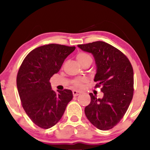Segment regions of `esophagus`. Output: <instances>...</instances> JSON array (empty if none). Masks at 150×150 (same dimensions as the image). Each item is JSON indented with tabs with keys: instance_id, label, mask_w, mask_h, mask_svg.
Masks as SVG:
<instances>
[{
	"instance_id": "34e87169",
	"label": "esophagus",
	"mask_w": 150,
	"mask_h": 150,
	"mask_svg": "<svg viewBox=\"0 0 150 150\" xmlns=\"http://www.w3.org/2000/svg\"><path fill=\"white\" fill-rule=\"evenodd\" d=\"M80 91H77V90H73V96L74 97H77V96H78L79 94H80Z\"/></svg>"
}]
</instances>
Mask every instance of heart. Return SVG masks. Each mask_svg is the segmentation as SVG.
<instances>
[{
    "instance_id": "b5f03b06",
    "label": "heart",
    "mask_w": 150,
    "mask_h": 150,
    "mask_svg": "<svg viewBox=\"0 0 150 150\" xmlns=\"http://www.w3.org/2000/svg\"><path fill=\"white\" fill-rule=\"evenodd\" d=\"M76 58L78 61V63L80 65L83 64V63H86V62L88 61H92V58L88 53H85V52H80L77 53ZM85 81L84 79H77V80H74L73 82V85L75 87H80L82 86V82Z\"/></svg>"
}]
</instances>
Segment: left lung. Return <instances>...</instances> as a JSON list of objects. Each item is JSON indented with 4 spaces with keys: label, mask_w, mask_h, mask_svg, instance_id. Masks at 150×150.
I'll return each instance as SVG.
<instances>
[{
    "label": "left lung",
    "mask_w": 150,
    "mask_h": 150,
    "mask_svg": "<svg viewBox=\"0 0 150 150\" xmlns=\"http://www.w3.org/2000/svg\"><path fill=\"white\" fill-rule=\"evenodd\" d=\"M92 53L96 64L94 82L101 87L102 98L89 93L90 104L85 108L87 119L99 130L116 125L125 115L133 96V70L121 51L104 42L77 45Z\"/></svg>",
    "instance_id": "left-lung-1"
}]
</instances>
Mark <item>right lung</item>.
Wrapping results in <instances>:
<instances>
[{
	"instance_id": "obj_1",
	"label": "right lung",
	"mask_w": 150,
	"mask_h": 150,
	"mask_svg": "<svg viewBox=\"0 0 150 150\" xmlns=\"http://www.w3.org/2000/svg\"><path fill=\"white\" fill-rule=\"evenodd\" d=\"M75 46L50 44L36 48L19 69L17 87L22 107L34 123L48 129L59 121L73 99L70 89L53 91L50 79L61 69Z\"/></svg>"
}]
</instances>
